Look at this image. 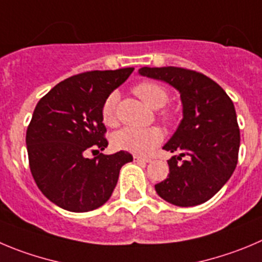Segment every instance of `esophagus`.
<instances>
[{
	"instance_id": "34e87169",
	"label": "esophagus",
	"mask_w": 262,
	"mask_h": 262,
	"mask_svg": "<svg viewBox=\"0 0 262 262\" xmlns=\"http://www.w3.org/2000/svg\"><path fill=\"white\" fill-rule=\"evenodd\" d=\"M134 161L137 163H150L151 159L150 158H142V156H134Z\"/></svg>"
}]
</instances>
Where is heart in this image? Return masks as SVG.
<instances>
[{
	"label": "heart",
	"instance_id": "obj_1",
	"mask_svg": "<svg viewBox=\"0 0 262 262\" xmlns=\"http://www.w3.org/2000/svg\"><path fill=\"white\" fill-rule=\"evenodd\" d=\"M134 93L147 104L151 108H160L168 102L167 89L161 86L160 84L154 81H142L134 86ZM117 94L111 93L104 99L102 104V120L108 126H114L116 124V107ZM163 139L160 129L155 126L150 128H123L121 130L116 132L112 137V143L116 148L129 152L137 154V155H145L152 151Z\"/></svg>",
	"mask_w": 262,
	"mask_h": 262
}]
</instances>
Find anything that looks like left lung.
Here are the masks:
<instances>
[{
  "label": "left lung",
  "mask_w": 262,
  "mask_h": 262,
  "mask_svg": "<svg viewBox=\"0 0 262 262\" xmlns=\"http://www.w3.org/2000/svg\"><path fill=\"white\" fill-rule=\"evenodd\" d=\"M141 76L178 90L182 120L163 146L173 154L168 178L155 185L161 199L177 207H194L211 199L233 174L241 133L234 103L217 82L180 67H142Z\"/></svg>",
  "instance_id": "obj_1"
}]
</instances>
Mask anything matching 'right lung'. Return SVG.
Masks as SVG:
<instances>
[{"label": "right lung", "mask_w": 262, "mask_h": 262, "mask_svg": "<svg viewBox=\"0 0 262 262\" xmlns=\"http://www.w3.org/2000/svg\"><path fill=\"white\" fill-rule=\"evenodd\" d=\"M134 68L90 71L66 79L38 101L27 129L29 168L38 189L70 212H89L111 198L126 151L89 159L104 150L102 104Z\"/></svg>", "instance_id": "add662e5"}]
</instances>
